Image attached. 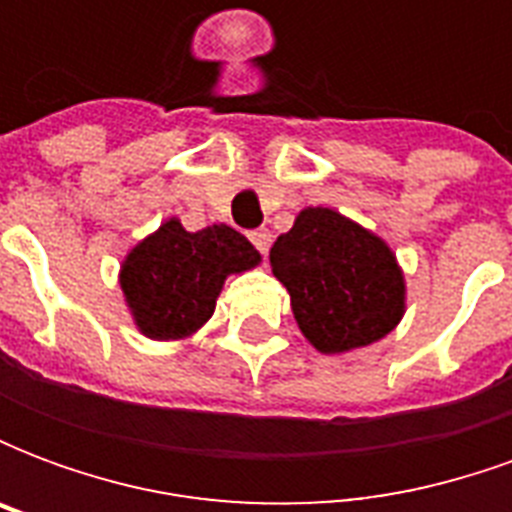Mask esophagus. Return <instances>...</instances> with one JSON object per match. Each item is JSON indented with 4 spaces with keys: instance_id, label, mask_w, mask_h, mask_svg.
I'll list each match as a JSON object with an SVG mask.
<instances>
[{
    "instance_id": "34e87169",
    "label": "esophagus",
    "mask_w": 512,
    "mask_h": 512,
    "mask_svg": "<svg viewBox=\"0 0 512 512\" xmlns=\"http://www.w3.org/2000/svg\"><path fill=\"white\" fill-rule=\"evenodd\" d=\"M249 238H252V244L257 246V252L266 255L268 246H271V233H268V230H255V233H249Z\"/></svg>"
}]
</instances>
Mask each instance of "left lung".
Instances as JSON below:
<instances>
[{
    "instance_id": "1",
    "label": "left lung",
    "mask_w": 512,
    "mask_h": 512,
    "mask_svg": "<svg viewBox=\"0 0 512 512\" xmlns=\"http://www.w3.org/2000/svg\"><path fill=\"white\" fill-rule=\"evenodd\" d=\"M268 260L288 288L301 334L321 354L378 343L406 312V277L395 252L334 208H304Z\"/></svg>"
}]
</instances>
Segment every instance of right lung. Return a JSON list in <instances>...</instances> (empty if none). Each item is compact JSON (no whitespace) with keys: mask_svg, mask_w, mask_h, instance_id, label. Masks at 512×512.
Listing matches in <instances>:
<instances>
[{"mask_svg":"<svg viewBox=\"0 0 512 512\" xmlns=\"http://www.w3.org/2000/svg\"><path fill=\"white\" fill-rule=\"evenodd\" d=\"M255 266L260 252L238 230L211 224L189 233L172 216L128 252L120 288L136 329L169 343L200 332L216 310L224 279Z\"/></svg>","mask_w":512,"mask_h":512,"instance_id":"add662e5","label":"right lung"}]
</instances>
